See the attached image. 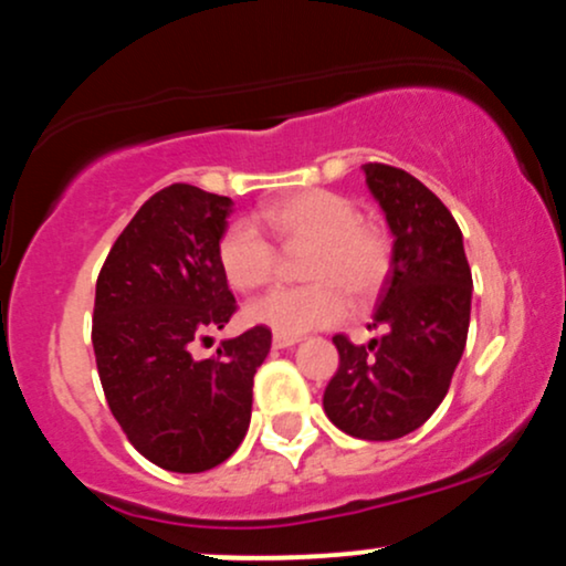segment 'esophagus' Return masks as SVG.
Instances as JSON below:
<instances>
[{"mask_svg": "<svg viewBox=\"0 0 566 566\" xmlns=\"http://www.w3.org/2000/svg\"><path fill=\"white\" fill-rule=\"evenodd\" d=\"M296 343H300V337H291V334H275V337H272V345H275V348H291V345Z\"/></svg>", "mask_w": 566, "mask_h": 566, "instance_id": "34e87169", "label": "esophagus"}]
</instances>
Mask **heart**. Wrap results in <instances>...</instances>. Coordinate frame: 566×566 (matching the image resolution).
Segmentation results:
<instances>
[{"label": "heart", "instance_id": "heart-1", "mask_svg": "<svg viewBox=\"0 0 566 566\" xmlns=\"http://www.w3.org/2000/svg\"><path fill=\"white\" fill-rule=\"evenodd\" d=\"M253 221L281 245H310L302 275L313 283L266 291L245 307L251 324L291 337L324 329L343 318V291L354 300H367L386 277L391 261L386 232L358 218L356 205L343 193L305 188L264 205ZM258 228L251 221H234L218 240V266L237 291L259 289L275 272L277 251Z\"/></svg>", "mask_w": 566, "mask_h": 566}]
</instances>
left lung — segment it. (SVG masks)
<instances>
[{
	"instance_id": "obj_1",
	"label": "left lung",
	"mask_w": 566,
	"mask_h": 566,
	"mask_svg": "<svg viewBox=\"0 0 566 566\" xmlns=\"http://www.w3.org/2000/svg\"><path fill=\"white\" fill-rule=\"evenodd\" d=\"M394 234L369 345L334 334L339 367L324 391L329 421L358 440H399L446 399L467 345L472 272L451 210L410 172L364 164Z\"/></svg>"
}]
</instances>
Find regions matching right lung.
<instances>
[{
	"instance_id": "obj_1",
	"label": "right lung",
	"mask_w": 566,
	"mask_h": 566,
	"mask_svg": "<svg viewBox=\"0 0 566 566\" xmlns=\"http://www.w3.org/2000/svg\"><path fill=\"white\" fill-rule=\"evenodd\" d=\"M232 199L197 186L156 191L120 232L96 277V369L132 446L169 472L227 461L251 423L253 375L272 345L266 326L191 348L223 329L237 302L218 266Z\"/></svg>"
}]
</instances>
